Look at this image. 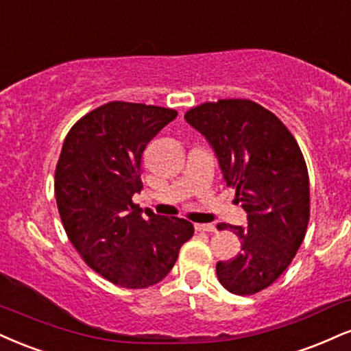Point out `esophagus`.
<instances>
[{"label": "esophagus", "mask_w": 351, "mask_h": 351, "mask_svg": "<svg viewBox=\"0 0 351 351\" xmlns=\"http://www.w3.org/2000/svg\"><path fill=\"white\" fill-rule=\"evenodd\" d=\"M194 230L196 232H216L214 223H194Z\"/></svg>", "instance_id": "34e87169"}]
</instances>
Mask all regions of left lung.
I'll return each mask as SVG.
<instances>
[{"instance_id":"left-lung-1","label":"left lung","mask_w":351,"mask_h":351,"mask_svg":"<svg viewBox=\"0 0 351 351\" xmlns=\"http://www.w3.org/2000/svg\"><path fill=\"white\" fill-rule=\"evenodd\" d=\"M184 119L208 138L247 210V229L229 226L242 247L235 258L217 263L219 282L237 296L260 293L289 267L306 235L311 196L302 152L289 129L250 99L202 103Z\"/></svg>"}]
</instances>
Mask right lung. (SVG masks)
Segmentation results:
<instances>
[{
  "label": "right lung",
  "instance_id": "right-lung-1",
  "mask_svg": "<svg viewBox=\"0 0 351 351\" xmlns=\"http://www.w3.org/2000/svg\"><path fill=\"white\" fill-rule=\"evenodd\" d=\"M175 109L111 101L84 114L66 134L55 168V199L66 237L91 269L112 285L143 289L170 273L191 222L132 202L142 191L147 143Z\"/></svg>",
  "mask_w": 351,
  "mask_h": 351
}]
</instances>
